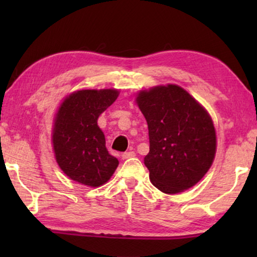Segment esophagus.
<instances>
[{
	"label": "esophagus",
	"instance_id": "obj_1",
	"mask_svg": "<svg viewBox=\"0 0 257 257\" xmlns=\"http://www.w3.org/2000/svg\"><path fill=\"white\" fill-rule=\"evenodd\" d=\"M136 156V153L133 151H129V152H124V153L122 154V160H127V159H132V158H135Z\"/></svg>",
	"mask_w": 257,
	"mask_h": 257
}]
</instances>
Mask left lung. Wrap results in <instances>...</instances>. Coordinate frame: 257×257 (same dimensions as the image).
I'll list each match as a JSON object with an SVG mask.
<instances>
[{
	"mask_svg": "<svg viewBox=\"0 0 257 257\" xmlns=\"http://www.w3.org/2000/svg\"><path fill=\"white\" fill-rule=\"evenodd\" d=\"M136 101L149 125L150 152L144 163L152 184L165 194L196 185L211 168L216 151L207 111L177 85L142 90Z\"/></svg>",
	"mask_w": 257,
	"mask_h": 257,
	"instance_id": "left-lung-1",
	"label": "left lung"
}]
</instances>
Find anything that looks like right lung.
<instances>
[{
	"label": "right lung",
	"instance_id": "obj_1",
	"mask_svg": "<svg viewBox=\"0 0 257 257\" xmlns=\"http://www.w3.org/2000/svg\"><path fill=\"white\" fill-rule=\"evenodd\" d=\"M119 96L116 89H82L69 95L55 114L52 143L66 175L85 186L99 187L114 173L119 161L108 154L97 119Z\"/></svg>",
	"mask_w": 257,
	"mask_h": 257
}]
</instances>
